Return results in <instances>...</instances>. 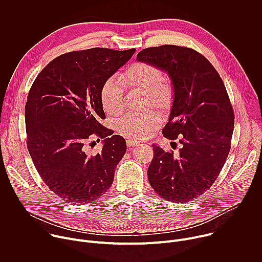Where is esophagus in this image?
Returning <instances> with one entry per match:
<instances>
[{
    "label": "esophagus",
    "instance_id": "1",
    "mask_svg": "<svg viewBox=\"0 0 262 262\" xmlns=\"http://www.w3.org/2000/svg\"><path fill=\"white\" fill-rule=\"evenodd\" d=\"M140 143L139 142H137V141H135V140H127L126 141V145L128 146V147H134V146H138Z\"/></svg>",
    "mask_w": 262,
    "mask_h": 262
}]
</instances>
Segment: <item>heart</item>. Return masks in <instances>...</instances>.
Returning a JSON list of instances; mask_svg holds the SVG:
<instances>
[{
	"label": "heart",
	"instance_id": "heart-1",
	"mask_svg": "<svg viewBox=\"0 0 262 262\" xmlns=\"http://www.w3.org/2000/svg\"><path fill=\"white\" fill-rule=\"evenodd\" d=\"M120 81L111 77L100 88V101L110 115H118L123 110L124 88L138 89L147 93L152 106L168 107L173 99L171 83L163 78L161 69L147 62H136L129 65L119 77ZM162 124V117L156 112L145 114H127L117 121L118 132L135 140H142L156 132Z\"/></svg>",
	"mask_w": 262,
	"mask_h": 262
}]
</instances>
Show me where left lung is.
<instances>
[{
  "label": "left lung",
  "mask_w": 262,
  "mask_h": 262,
  "mask_svg": "<svg viewBox=\"0 0 262 262\" xmlns=\"http://www.w3.org/2000/svg\"><path fill=\"white\" fill-rule=\"evenodd\" d=\"M137 61L168 73L173 102L163 135L170 140L179 137L182 144L177 158L152 145L149 183L167 201L189 202L210 188L230 151L234 114L225 85L210 62L189 48H148Z\"/></svg>",
  "instance_id": "obj_1"
}]
</instances>
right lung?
I'll return each mask as SVG.
<instances>
[{"mask_svg": "<svg viewBox=\"0 0 262 262\" xmlns=\"http://www.w3.org/2000/svg\"><path fill=\"white\" fill-rule=\"evenodd\" d=\"M135 52L94 48L61 55L30 89L25 106L28 150L49 189L67 203H91L113 183L126 143L98 122L105 118L99 93ZM93 136L103 139L102 152L94 156L86 151Z\"/></svg>", "mask_w": 262, "mask_h": 262, "instance_id": "1", "label": "right lung"}]
</instances>
